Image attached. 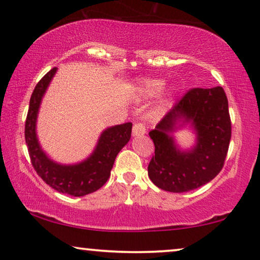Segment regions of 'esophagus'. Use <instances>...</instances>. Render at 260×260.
Here are the masks:
<instances>
[{"label": "esophagus", "mask_w": 260, "mask_h": 260, "mask_svg": "<svg viewBox=\"0 0 260 260\" xmlns=\"http://www.w3.org/2000/svg\"><path fill=\"white\" fill-rule=\"evenodd\" d=\"M145 134V125L143 123H135L133 126L134 136H142Z\"/></svg>", "instance_id": "1"}]
</instances>
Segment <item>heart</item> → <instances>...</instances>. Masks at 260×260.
<instances>
[{"mask_svg": "<svg viewBox=\"0 0 260 260\" xmlns=\"http://www.w3.org/2000/svg\"><path fill=\"white\" fill-rule=\"evenodd\" d=\"M165 81L159 79H144L138 84V90L145 97H154L162 91Z\"/></svg>", "mask_w": 260, "mask_h": 260, "instance_id": "heart-1", "label": "heart"}]
</instances>
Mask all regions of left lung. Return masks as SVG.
<instances>
[{
	"instance_id": "1",
	"label": "left lung",
	"mask_w": 260,
	"mask_h": 260,
	"mask_svg": "<svg viewBox=\"0 0 260 260\" xmlns=\"http://www.w3.org/2000/svg\"><path fill=\"white\" fill-rule=\"evenodd\" d=\"M186 123L197 133V144L190 151H180L171 134ZM149 136L155 156L148 166V175L155 186L183 193L212 181L222 169L231 141L229 101L223 88H191Z\"/></svg>"
}]
</instances>
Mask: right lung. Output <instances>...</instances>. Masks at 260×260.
Listing matches in <instances>:
<instances>
[{
    "mask_svg": "<svg viewBox=\"0 0 260 260\" xmlns=\"http://www.w3.org/2000/svg\"><path fill=\"white\" fill-rule=\"evenodd\" d=\"M55 72L56 67L45 74L31 93L24 125V138L31 165L48 186L59 193L84 197L98 190L109 180L116 156L130 140L133 123H124L103 131L93 152L83 162L65 166L52 161L39 144L37 118L42 97Z\"/></svg>",
    "mask_w": 260,
    "mask_h": 260,
    "instance_id": "right-lung-1",
    "label": "right lung"
}]
</instances>
